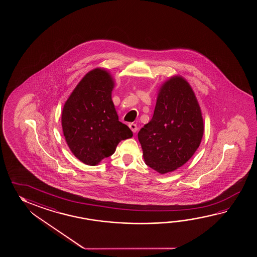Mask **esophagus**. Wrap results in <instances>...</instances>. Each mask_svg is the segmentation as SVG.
<instances>
[{"mask_svg": "<svg viewBox=\"0 0 257 257\" xmlns=\"http://www.w3.org/2000/svg\"><path fill=\"white\" fill-rule=\"evenodd\" d=\"M128 126H130V128L132 131V132H134V133L138 131V126H137L136 124H134V123H131V124L128 125Z\"/></svg>", "mask_w": 257, "mask_h": 257, "instance_id": "1", "label": "esophagus"}]
</instances>
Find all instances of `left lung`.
I'll return each mask as SVG.
<instances>
[{
  "instance_id": "left-lung-1",
  "label": "left lung",
  "mask_w": 257,
  "mask_h": 257,
  "mask_svg": "<svg viewBox=\"0 0 257 257\" xmlns=\"http://www.w3.org/2000/svg\"><path fill=\"white\" fill-rule=\"evenodd\" d=\"M202 114L191 86L172 77L159 90L153 118L138 133L145 164L160 174L186 164L199 147Z\"/></svg>"
}]
</instances>
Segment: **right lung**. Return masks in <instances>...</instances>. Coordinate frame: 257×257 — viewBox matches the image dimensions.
Instances as JSON below:
<instances>
[{
    "label": "right lung",
    "mask_w": 257,
    "mask_h": 257,
    "mask_svg": "<svg viewBox=\"0 0 257 257\" xmlns=\"http://www.w3.org/2000/svg\"><path fill=\"white\" fill-rule=\"evenodd\" d=\"M114 81L109 72L89 71L66 101L61 125L66 142L83 164L96 165L115 153L117 144L133 136L118 120L111 93Z\"/></svg>",
    "instance_id": "right-lung-1"
}]
</instances>
